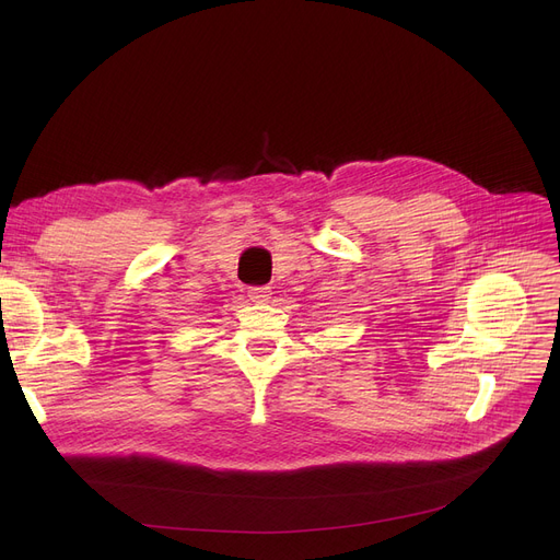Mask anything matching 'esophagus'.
<instances>
[{
	"label": "esophagus",
	"instance_id": "esophagus-1",
	"mask_svg": "<svg viewBox=\"0 0 560 560\" xmlns=\"http://www.w3.org/2000/svg\"><path fill=\"white\" fill-rule=\"evenodd\" d=\"M272 298V290L268 285H260V288H249V300L256 304H265L270 302Z\"/></svg>",
	"mask_w": 560,
	"mask_h": 560
}]
</instances>
